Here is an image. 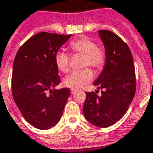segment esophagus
Instances as JSON below:
<instances>
[{"instance_id": "esophagus-1", "label": "esophagus", "mask_w": 153, "mask_h": 153, "mask_svg": "<svg viewBox=\"0 0 153 153\" xmlns=\"http://www.w3.org/2000/svg\"><path fill=\"white\" fill-rule=\"evenodd\" d=\"M76 91V89H71V94H74Z\"/></svg>"}]
</instances>
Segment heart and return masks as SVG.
I'll return each mask as SVG.
<instances>
[{
  "instance_id": "1",
  "label": "heart",
  "mask_w": 153,
  "mask_h": 153,
  "mask_svg": "<svg viewBox=\"0 0 153 153\" xmlns=\"http://www.w3.org/2000/svg\"><path fill=\"white\" fill-rule=\"evenodd\" d=\"M69 48L73 53L82 54V67H91L96 71H101L106 62V53L104 48L97 46L91 38L83 36L71 41ZM55 64L62 72H68L70 69V57L68 54L59 51L55 54ZM93 78V72L89 68L81 71H74L64 79V85L72 89L83 87Z\"/></svg>"
}]
</instances>
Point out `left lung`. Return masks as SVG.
<instances>
[{
  "label": "left lung",
  "instance_id": "left-lung-1",
  "mask_svg": "<svg viewBox=\"0 0 153 153\" xmlns=\"http://www.w3.org/2000/svg\"><path fill=\"white\" fill-rule=\"evenodd\" d=\"M105 48L106 62L94 85L101 90L85 92L83 113L89 122L99 128L111 126L125 114L136 91L134 60L128 46L109 30H99Z\"/></svg>",
  "mask_w": 153,
  "mask_h": 153
}]
</instances>
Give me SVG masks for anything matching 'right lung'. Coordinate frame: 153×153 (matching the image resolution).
Listing matches in <instances>:
<instances>
[{
	"instance_id": "add662e5",
	"label": "right lung",
	"mask_w": 153,
	"mask_h": 153,
	"mask_svg": "<svg viewBox=\"0 0 153 153\" xmlns=\"http://www.w3.org/2000/svg\"><path fill=\"white\" fill-rule=\"evenodd\" d=\"M71 36L36 33L19 48L15 57L13 98L24 119L39 129H48L58 123L71 94L69 88L53 89L60 83L55 54Z\"/></svg>"
}]
</instances>
